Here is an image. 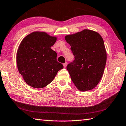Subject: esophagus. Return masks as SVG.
I'll return each instance as SVG.
<instances>
[{"instance_id": "34e87169", "label": "esophagus", "mask_w": 126, "mask_h": 126, "mask_svg": "<svg viewBox=\"0 0 126 126\" xmlns=\"http://www.w3.org/2000/svg\"><path fill=\"white\" fill-rule=\"evenodd\" d=\"M67 65V62H65L64 63H63V66L64 68L66 67Z\"/></svg>"}]
</instances>
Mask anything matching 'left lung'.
<instances>
[{"mask_svg":"<svg viewBox=\"0 0 126 126\" xmlns=\"http://www.w3.org/2000/svg\"><path fill=\"white\" fill-rule=\"evenodd\" d=\"M65 39L75 57L67 66L72 81L80 91L93 89L100 81L106 64L103 38L95 31L84 30Z\"/></svg>","mask_w":126,"mask_h":126,"instance_id":"obj_1","label":"left lung"}]
</instances>
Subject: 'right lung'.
I'll return each instance as SVG.
<instances>
[{"mask_svg": "<svg viewBox=\"0 0 126 126\" xmlns=\"http://www.w3.org/2000/svg\"><path fill=\"white\" fill-rule=\"evenodd\" d=\"M56 40L45 32H34L26 36L20 44L17 53V67L30 86L45 87L63 68L62 64L57 61V53L51 49Z\"/></svg>", "mask_w": 126, "mask_h": 126, "instance_id": "right-lung-1", "label": "right lung"}]
</instances>
